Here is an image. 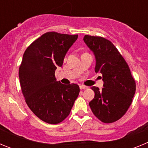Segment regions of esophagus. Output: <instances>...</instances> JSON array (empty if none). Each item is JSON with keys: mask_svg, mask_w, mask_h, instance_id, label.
I'll return each instance as SVG.
<instances>
[{"mask_svg": "<svg viewBox=\"0 0 148 148\" xmlns=\"http://www.w3.org/2000/svg\"><path fill=\"white\" fill-rule=\"evenodd\" d=\"M87 87H86V86L84 85H80V89L81 90H85V89H87Z\"/></svg>", "mask_w": 148, "mask_h": 148, "instance_id": "esophagus-1", "label": "esophagus"}]
</instances>
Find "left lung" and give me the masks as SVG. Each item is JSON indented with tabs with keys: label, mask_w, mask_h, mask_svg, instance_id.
Here are the masks:
<instances>
[{
	"label": "left lung",
	"mask_w": 148,
	"mask_h": 148,
	"mask_svg": "<svg viewBox=\"0 0 148 148\" xmlns=\"http://www.w3.org/2000/svg\"><path fill=\"white\" fill-rule=\"evenodd\" d=\"M84 41L93 53L95 72L102 75L103 88L92 87L95 97L91 110L100 121L112 123L121 119L133 101L136 82L127 64L113 43L104 38L84 35Z\"/></svg>",
	"instance_id": "left-lung-1"
}]
</instances>
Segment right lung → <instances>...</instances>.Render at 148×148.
Segmentation results:
<instances>
[{
  "mask_svg": "<svg viewBox=\"0 0 148 148\" xmlns=\"http://www.w3.org/2000/svg\"><path fill=\"white\" fill-rule=\"evenodd\" d=\"M78 35L44 34L29 46L19 68L22 92L29 109L40 119L56 125L69 116L80 89L57 82L55 71L63 65Z\"/></svg>",
  "mask_w": 148,
  "mask_h": 148,
  "instance_id": "right-lung-1",
  "label": "right lung"
}]
</instances>
